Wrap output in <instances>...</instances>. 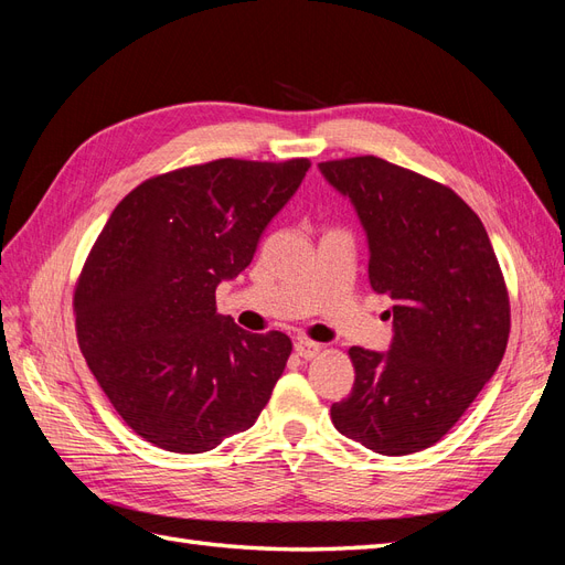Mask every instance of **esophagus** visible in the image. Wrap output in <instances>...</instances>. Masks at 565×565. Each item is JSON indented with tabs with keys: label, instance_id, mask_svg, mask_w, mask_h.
I'll list each match as a JSON object with an SVG mask.
<instances>
[{
	"label": "esophagus",
	"instance_id": "34e87169",
	"mask_svg": "<svg viewBox=\"0 0 565 565\" xmlns=\"http://www.w3.org/2000/svg\"><path fill=\"white\" fill-rule=\"evenodd\" d=\"M295 351H297L299 358H303V361H311V358L318 355L320 344H316V341H309V339H297L295 341Z\"/></svg>",
	"mask_w": 565,
	"mask_h": 565
}]
</instances>
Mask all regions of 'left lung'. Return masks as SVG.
Returning <instances> with one entry per match:
<instances>
[{"label":"left lung","mask_w":565,"mask_h":565,"mask_svg":"<svg viewBox=\"0 0 565 565\" xmlns=\"http://www.w3.org/2000/svg\"><path fill=\"white\" fill-rule=\"evenodd\" d=\"M367 235L370 285L393 299L388 351L353 347L339 434L398 457L446 436L502 363L509 297L490 237L450 188L382 158L318 164Z\"/></svg>","instance_id":"1"}]
</instances>
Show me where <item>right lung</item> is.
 <instances>
[{
    "mask_svg": "<svg viewBox=\"0 0 565 565\" xmlns=\"http://www.w3.org/2000/svg\"><path fill=\"white\" fill-rule=\"evenodd\" d=\"M309 160H214L148 179L117 204L75 289L79 349L131 429L198 455L247 431L287 365L282 332L252 334L214 292L252 264Z\"/></svg>",
    "mask_w": 565,
    "mask_h": 565,
    "instance_id": "1",
    "label": "right lung"
}]
</instances>
